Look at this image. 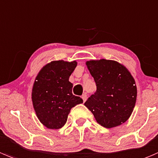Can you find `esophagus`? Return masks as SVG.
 <instances>
[{"mask_svg":"<svg viewBox=\"0 0 158 158\" xmlns=\"http://www.w3.org/2000/svg\"><path fill=\"white\" fill-rule=\"evenodd\" d=\"M82 100H83V102H85V100H86L87 99V96H86V94H83L82 96Z\"/></svg>","mask_w":158,"mask_h":158,"instance_id":"34e87169","label":"esophagus"}]
</instances>
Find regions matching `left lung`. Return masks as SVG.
Returning a JSON list of instances; mask_svg holds the SVG:
<instances>
[{"label": "left lung", "mask_w": 158, "mask_h": 158, "mask_svg": "<svg viewBox=\"0 0 158 158\" xmlns=\"http://www.w3.org/2000/svg\"><path fill=\"white\" fill-rule=\"evenodd\" d=\"M85 64L96 82V92L84 105L104 127L113 128L125 123L137 99V86L132 75L124 65L113 60H90Z\"/></svg>", "instance_id": "obj_1"}]
</instances>
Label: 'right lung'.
Listing matches in <instances>:
<instances>
[{
    "label": "right lung",
    "mask_w": 158,
    "mask_h": 158,
    "mask_svg": "<svg viewBox=\"0 0 158 158\" xmlns=\"http://www.w3.org/2000/svg\"><path fill=\"white\" fill-rule=\"evenodd\" d=\"M76 65V61H52L35 78L31 92L33 107L39 121L48 129L62 127L71 109L83 102L73 94V85L69 81Z\"/></svg>",
    "instance_id": "1"
}]
</instances>
